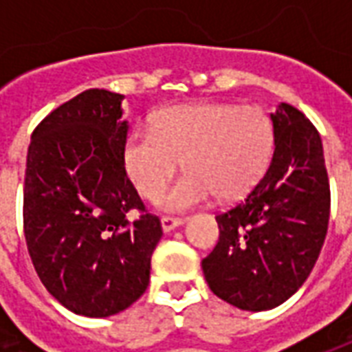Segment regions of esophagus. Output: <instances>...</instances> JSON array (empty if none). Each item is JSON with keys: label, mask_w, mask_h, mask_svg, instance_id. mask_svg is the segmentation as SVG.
I'll return each instance as SVG.
<instances>
[{"label": "esophagus", "mask_w": 352, "mask_h": 352, "mask_svg": "<svg viewBox=\"0 0 352 352\" xmlns=\"http://www.w3.org/2000/svg\"><path fill=\"white\" fill-rule=\"evenodd\" d=\"M162 230L164 232H171V230L179 228L183 224V219H177V217H162Z\"/></svg>", "instance_id": "esophagus-1"}]
</instances>
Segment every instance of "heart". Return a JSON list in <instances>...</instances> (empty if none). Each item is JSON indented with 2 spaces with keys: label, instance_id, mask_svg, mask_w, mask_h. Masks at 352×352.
Here are the masks:
<instances>
[{
  "label": "heart",
  "instance_id": "1",
  "mask_svg": "<svg viewBox=\"0 0 352 352\" xmlns=\"http://www.w3.org/2000/svg\"><path fill=\"white\" fill-rule=\"evenodd\" d=\"M273 153V126L256 105L194 103L158 111L151 130H131L122 145V168L146 199L160 196L183 160V177L158 206L186 211L217 194L236 199L252 190Z\"/></svg>",
  "mask_w": 352,
  "mask_h": 352
}]
</instances>
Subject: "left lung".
<instances>
[{"label":"left lung","instance_id":"left-lung-1","mask_svg":"<svg viewBox=\"0 0 352 352\" xmlns=\"http://www.w3.org/2000/svg\"><path fill=\"white\" fill-rule=\"evenodd\" d=\"M273 156L243 201L217 214L219 243L201 260L209 288L245 311L287 302L309 277L330 219V184L317 128L279 103Z\"/></svg>","mask_w":352,"mask_h":352}]
</instances>
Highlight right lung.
<instances>
[{
	"label": "right lung",
	"mask_w": 352,
	"mask_h": 352,
	"mask_svg": "<svg viewBox=\"0 0 352 352\" xmlns=\"http://www.w3.org/2000/svg\"><path fill=\"white\" fill-rule=\"evenodd\" d=\"M122 94L90 88L32 133L24 179V236L39 279L85 317H111L151 279L160 219L146 213L122 168ZM142 213L138 219L127 214Z\"/></svg>",
	"instance_id": "add662e5"
}]
</instances>
